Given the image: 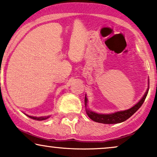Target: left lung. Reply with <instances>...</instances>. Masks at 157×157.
Wrapping results in <instances>:
<instances>
[{
  "instance_id": "8db88e82",
  "label": "left lung",
  "mask_w": 157,
  "mask_h": 157,
  "mask_svg": "<svg viewBox=\"0 0 157 157\" xmlns=\"http://www.w3.org/2000/svg\"><path fill=\"white\" fill-rule=\"evenodd\" d=\"M147 85H148V86H147V89L146 90V91H145V94H144L143 97H142L141 100H140L138 102H136V104H135L133 107H131L128 109L123 110V111H115V112L111 113H97L88 109V99L87 97H86V96H85V107H86V113H87V115L89 116V117L91 119V120H92L94 122H100V123L117 124L125 121L126 120L130 118L132 116V115L134 114L140 107H141L142 104H143L144 101H145L149 89V78L148 84Z\"/></svg>"
}]
</instances>
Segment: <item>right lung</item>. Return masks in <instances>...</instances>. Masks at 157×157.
<instances>
[{
  "label": "right lung",
  "instance_id": "add662e5",
  "mask_svg": "<svg viewBox=\"0 0 157 157\" xmlns=\"http://www.w3.org/2000/svg\"><path fill=\"white\" fill-rule=\"evenodd\" d=\"M26 114V113H25ZM27 117H29V118L32 119V120H39V121H40V120H46V119L49 118L50 116H42V117H34V116H29V115H27L26 114Z\"/></svg>",
  "mask_w": 157,
  "mask_h": 157
}]
</instances>
